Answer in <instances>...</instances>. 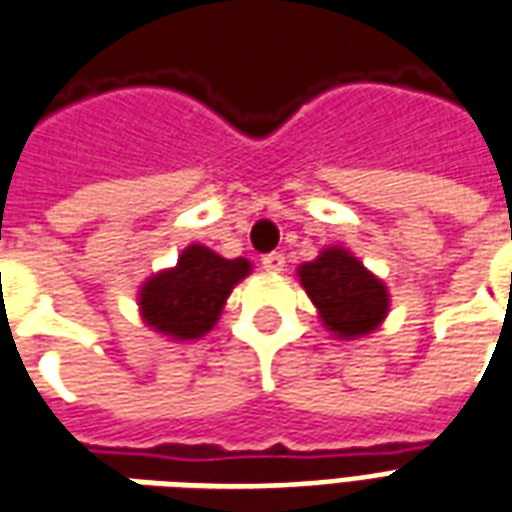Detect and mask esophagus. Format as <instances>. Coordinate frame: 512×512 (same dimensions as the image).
<instances>
[{"mask_svg": "<svg viewBox=\"0 0 512 512\" xmlns=\"http://www.w3.org/2000/svg\"><path fill=\"white\" fill-rule=\"evenodd\" d=\"M260 263H263L266 271H282V268H285V255H282V252H268V255H263Z\"/></svg>", "mask_w": 512, "mask_h": 512, "instance_id": "34e87169", "label": "esophagus"}]
</instances>
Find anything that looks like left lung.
<instances>
[{"instance_id": "1", "label": "left lung", "mask_w": 512, "mask_h": 512, "mask_svg": "<svg viewBox=\"0 0 512 512\" xmlns=\"http://www.w3.org/2000/svg\"><path fill=\"white\" fill-rule=\"evenodd\" d=\"M299 279L312 304L321 312V321L337 337L354 340L370 334L386 318L389 293L384 282L367 271L345 249H326L318 260L299 268Z\"/></svg>"}]
</instances>
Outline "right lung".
Here are the masks:
<instances>
[{"label":"right lung","mask_w":512,"mask_h":512,"mask_svg":"<svg viewBox=\"0 0 512 512\" xmlns=\"http://www.w3.org/2000/svg\"><path fill=\"white\" fill-rule=\"evenodd\" d=\"M249 274L244 257L216 255L208 246L191 244L178 257V266L145 282L139 307L147 326L175 340H197L211 332L235 282Z\"/></svg>","instance_id":"right-lung-1"}]
</instances>
